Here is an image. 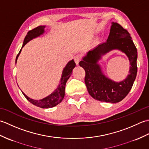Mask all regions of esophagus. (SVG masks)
<instances>
[{
  "label": "esophagus",
  "mask_w": 149,
  "mask_h": 149,
  "mask_svg": "<svg viewBox=\"0 0 149 149\" xmlns=\"http://www.w3.org/2000/svg\"><path fill=\"white\" fill-rule=\"evenodd\" d=\"M74 61H75V63H76V65H79V61H80V59H81L80 56H79V55L75 56H74Z\"/></svg>",
  "instance_id": "1"
}]
</instances>
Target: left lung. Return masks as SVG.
<instances>
[{"mask_svg":"<svg viewBox=\"0 0 149 149\" xmlns=\"http://www.w3.org/2000/svg\"><path fill=\"white\" fill-rule=\"evenodd\" d=\"M115 49L124 53L130 63L128 76L119 82L107 78L98 63L104 55ZM137 57V49L128 31L116 22H111L106 42L89 50L79 62L86 72L84 82L90 95L101 102L113 104L122 100L131 90L136 77Z\"/></svg>","mask_w":149,"mask_h":149,"instance_id":"1","label":"left lung"}]
</instances>
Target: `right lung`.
Listing matches in <instances>:
<instances>
[{"label":"right lung","instance_id":"add662e5","mask_svg":"<svg viewBox=\"0 0 149 149\" xmlns=\"http://www.w3.org/2000/svg\"><path fill=\"white\" fill-rule=\"evenodd\" d=\"M45 26H40L34 28L33 30L29 31V32L27 33V34L26 36V37H25L22 49L26 45V43L30 42L31 40H32L34 38H36L43 34L44 33H45ZM22 49L18 54L17 58H16L15 63H17L18 56L20 55V54L22 51ZM75 65H75V63L74 62V59H72L71 61H70L67 64H66L65 67L63 70L61 80L59 81V84L58 88H57L52 93H51V94H50L49 95L43 98V99L40 100H34L33 99H31L30 97L27 96L22 91V93H23L25 97H26L31 104H34V105L36 106L40 107L41 108H50V107L56 106L63 100V98L65 97V90L66 81H68L69 77H70L73 69L75 67Z\"/></svg>","mask_w":149,"mask_h":149}]
</instances>
